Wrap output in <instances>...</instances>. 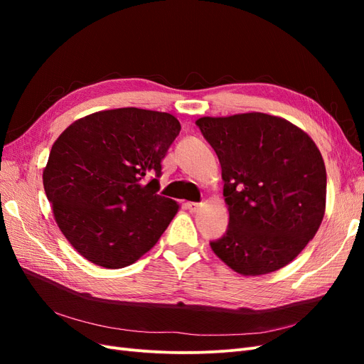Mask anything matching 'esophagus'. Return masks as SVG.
Listing matches in <instances>:
<instances>
[{
	"label": "esophagus",
	"instance_id": "34e87169",
	"mask_svg": "<svg viewBox=\"0 0 364 364\" xmlns=\"http://www.w3.org/2000/svg\"><path fill=\"white\" fill-rule=\"evenodd\" d=\"M185 206H186V209H188L190 213H196L197 209L200 208V203H197V202H186Z\"/></svg>",
	"mask_w": 364,
	"mask_h": 364
}]
</instances>
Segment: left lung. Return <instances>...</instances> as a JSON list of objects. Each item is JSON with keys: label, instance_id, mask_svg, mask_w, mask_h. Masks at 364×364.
Wrapping results in <instances>:
<instances>
[{"label": "left lung", "instance_id": "left-lung-1", "mask_svg": "<svg viewBox=\"0 0 364 364\" xmlns=\"http://www.w3.org/2000/svg\"><path fill=\"white\" fill-rule=\"evenodd\" d=\"M217 153L229 223L209 241L230 269L257 277L287 266L325 214L326 170L313 139L290 121L261 112L196 121Z\"/></svg>", "mask_w": 364, "mask_h": 364}]
</instances>
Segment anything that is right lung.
Here are the masks:
<instances>
[{
  "label": "right lung",
  "mask_w": 364,
  "mask_h": 364,
  "mask_svg": "<svg viewBox=\"0 0 364 364\" xmlns=\"http://www.w3.org/2000/svg\"><path fill=\"white\" fill-rule=\"evenodd\" d=\"M179 132L170 114L121 107L77 119L54 142L43 188L62 234L87 261L121 269L156 245L179 208L158 194Z\"/></svg>",
  "instance_id": "right-lung-1"
}]
</instances>
